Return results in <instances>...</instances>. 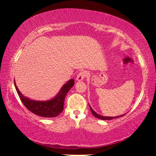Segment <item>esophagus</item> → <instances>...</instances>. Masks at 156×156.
<instances>
[{
  "label": "esophagus",
  "mask_w": 156,
  "mask_h": 156,
  "mask_svg": "<svg viewBox=\"0 0 156 156\" xmlns=\"http://www.w3.org/2000/svg\"><path fill=\"white\" fill-rule=\"evenodd\" d=\"M87 75V72L86 71H81V72L78 73L77 76H76V80L82 81L86 77Z\"/></svg>",
  "instance_id": "34e87169"
}]
</instances>
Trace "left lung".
I'll return each mask as SVG.
<instances>
[{"label":"left lung","mask_w":156,"mask_h":156,"mask_svg":"<svg viewBox=\"0 0 156 156\" xmlns=\"http://www.w3.org/2000/svg\"><path fill=\"white\" fill-rule=\"evenodd\" d=\"M89 107H90V105H89ZM90 109H91V112L92 113V114H93L95 117H96L97 118H99V119H101V120H112L113 118H119V117H122L124 115H120V116H117V117H106V116H102V115H100L99 114H98L96 112H94L93 110V109L90 107Z\"/></svg>","instance_id":"1"}]
</instances>
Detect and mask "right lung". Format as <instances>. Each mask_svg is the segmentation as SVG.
Wrapping results in <instances>:
<instances>
[{
	"label": "right lung",
	"instance_id": "obj_1",
	"mask_svg": "<svg viewBox=\"0 0 156 156\" xmlns=\"http://www.w3.org/2000/svg\"><path fill=\"white\" fill-rule=\"evenodd\" d=\"M73 84H74V80L71 79L62 86L57 96L53 99L47 101H36V100L29 99L28 98L22 95L14 83L17 93L25 107L34 114L43 118L56 117L62 112L66 95L73 86Z\"/></svg>",
	"mask_w": 156,
	"mask_h": 156
}]
</instances>
